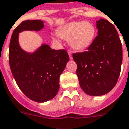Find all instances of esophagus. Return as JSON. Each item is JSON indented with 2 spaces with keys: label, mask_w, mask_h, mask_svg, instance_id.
<instances>
[{
  "label": "esophagus",
  "mask_w": 129,
  "mask_h": 129,
  "mask_svg": "<svg viewBox=\"0 0 129 129\" xmlns=\"http://www.w3.org/2000/svg\"><path fill=\"white\" fill-rule=\"evenodd\" d=\"M68 55H69L70 59H72V58H73V57H72V52H71V51L68 50Z\"/></svg>",
  "instance_id": "34e87169"
}]
</instances>
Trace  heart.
<instances>
[{
	"label": "heart",
	"mask_w": 129,
	"mask_h": 129,
	"mask_svg": "<svg viewBox=\"0 0 129 129\" xmlns=\"http://www.w3.org/2000/svg\"><path fill=\"white\" fill-rule=\"evenodd\" d=\"M59 36L70 40L71 47L76 51L86 49L91 45L96 34V28L88 21H73L58 30Z\"/></svg>",
	"instance_id": "b5f03b06"
}]
</instances>
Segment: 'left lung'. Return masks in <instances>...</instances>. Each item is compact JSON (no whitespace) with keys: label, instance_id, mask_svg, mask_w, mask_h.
<instances>
[{"label":"left lung","instance_id":"8db88e82","mask_svg":"<svg viewBox=\"0 0 129 129\" xmlns=\"http://www.w3.org/2000/svg\"><path fill=\"white\" fill-rule=\"evenodd\" d=\"M96 27L98 36L87 51L73 54L80 86L90 96H102L114 88L122 63V45L114 25L101 19Z\"/></svg>","mask_w":129,"mask_h":129}]
</instances>
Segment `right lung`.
Returning a JSON list of instances; mask_svg holds the SVG:
<instances>
[{"instance_id":"add662e5","label":"right lung","mask_w":129,"mask_h":129,"mask_svg":"<svg viewBox=\"0 0 129 129\" xmlns=\"http://www.w3.org/2000/svg\"><path fill=\"white\" fill-rule=\"evenodd\" d=\"M44 27L40 20L24 21L12 34L9 47V63L21 91L31 100L45 102L53 99L59 89V77L64 71L69 56L65 49H52L43 45L33 54L21 49L19 33L40 30Z\"/></svg>"}]
</instances>
